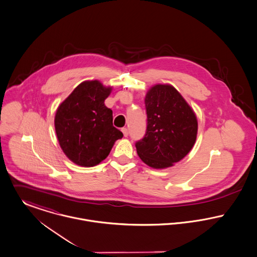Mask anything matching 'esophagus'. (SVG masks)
<instances>
[{"instance_id": "esophagus-1", "label": "esophagus", "mask_w": 257, "mask_h": 257, "mask_svg": "<svg viewBox=\"0 0 257 257\" xmlns=\"http://www.w3.org/2000/svg\"><path fill=\"white\" fill-rule=\"evenodd\" d=\"M121 132H122V134H123L124 137H127V136H128V130H127L126 127H122V128H121Z\"/></svg>"}]
</instances>
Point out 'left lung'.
Instances as JSON below:
<instances>
[{
	"mask_svg": "<svg viewBox=\"0 0 257 257\" xmlns=\"http://www.w3.org/2000/svg\"><path fill=\"white\" fill-rule=\"evenodd\" d=\"M147 128L136 144L140 158L155 169L171 167L193 148L198 133L195 111L170 84H156L145 99Z\"/></svg>",
	"mask_w": 257,
	"mask_h": 257,
	"instance_id": "8db88e82",
	"label": "left lung"
}]
</instances>
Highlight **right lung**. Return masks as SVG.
Returning a JSON list of instances; mask_svg holds the SVG:
<instances>
[{"mask_svg":"<svg viewBox=\"0 0 257 257\" xmlns=\"http://www.w3.org/2000/svg\"><path fill=\"white\" fill-rule=\"evenodd\" d=\"M111 89L98 80L84 81L56 110L54 125L59 146L77 165H98L123 136L112 125V110L105 106Z\"/></svg>","mask_w":257,"mask_h":257,"instance_id":"obj_1","label":"right lung"}]
</instances>
